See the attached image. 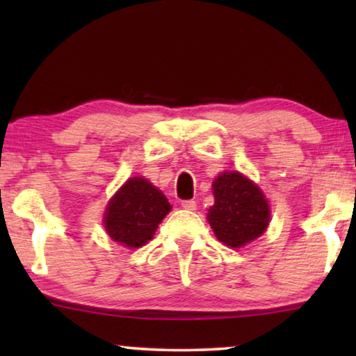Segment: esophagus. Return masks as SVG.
<instances>
[{
  "label": "esophagus",
  "instance_id": "obj_1",
  "mask_svg": "<svg viewBox=\"0 0 356 356\" xmlns=\"http://www.w3.org/2000/svg\"><path fill=\"white\" fill-rule=\"evenodd\" d=\"M181 207L184 209V211H196L197 204H196V201H193V199H188V201L181 202Z\"/></svg>",
  "mask_w": 356,
  "mask_h": 356
}]
</instances>
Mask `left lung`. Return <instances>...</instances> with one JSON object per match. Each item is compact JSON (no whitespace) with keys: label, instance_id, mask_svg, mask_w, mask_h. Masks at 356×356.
<instances>
[{"label":"left lung","instance_id":"1","mask_svg":"<svg viewBox=\"0 0 356 356\" xmlns=\"http://www.w3.org/2000/svg\"><path fill=\"white\" fill-rule=\"evenodd\" d=\"M216 202L207 220L223 245L241 248L259 238L270 220L269 204L259 186L238 172H223L212 183Z\"/></svg>","mask_w":356,"mask_h":356}]
</instances>
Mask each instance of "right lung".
<instances>
[{
	"label": "right lung",
	"mask_w": 356,
	"mask_h": 356,
	"mask_svg": "<svg viewBox=\"0 0 356 356\" xmlns=\"http://www.w3.org/2000/svg\"><path fill=\"white\" fill-rule=\"evenodd\" d=\"M170 211L172 206L160 189L143 177H134L110 199L104 225L113 241L126 248H140L152 240Z\"/></svg>",
	"instance_id": "right-lung-1"
}]
</instances>
